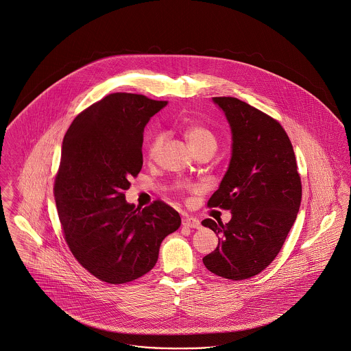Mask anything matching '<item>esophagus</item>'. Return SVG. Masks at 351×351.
I'll return each mask as SVG.
<instances>
[{
	"label": "esophagus",
	"instance_id": "1",
	"mask_svg": "<svg viewBox=\"0 0 351 351\" xmlns=\"http://www.w3.org/2000/svg\"><path fill=\"white\" fill-rule=\"evenodd\" d=\"M182 223L185 228H192V229H199L201 226L200 221L193 217H188V216H184L182 218Z\"/></svg>",
	"mask_w": 351,
	"mask_h": 351
}]
</instances>
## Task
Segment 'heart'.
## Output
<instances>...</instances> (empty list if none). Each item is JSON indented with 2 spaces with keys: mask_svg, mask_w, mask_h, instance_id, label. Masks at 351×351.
I'll return each instance as SVG.
<instances>
[{
  "mask_svg": "<svg viewBox=\"0 0 351 351\" xmlns=\"http://www.w3.org/2000/svg\"><path fill=\"white\" fill-rule=\"evenodd\" d=\"M185 136L189 142V145L192 146V149L196 151L202 150V149H213L216 150L217 147V141L215 134L212 133L210 129H208L205 125H202L200 122L196 121H191L185 125ZM166 141V133L165 132H154L151 134L149 143H147V155L149 158H155L158 155V152L160 150V147L163 146Z\"/></svg>",
  "mask_w": 351,
  "mask_h": 351,
  "instance_id": "b5f03b06",
  "label": "heart"
}]
</instances>
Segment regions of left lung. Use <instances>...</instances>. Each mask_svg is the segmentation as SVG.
I'll use <instances>...</instances> for the list:
<instances>
[{
	"label": "left lung",
	"mask_w": 351,
	"mask_h": 351,
	"mask_svg": "<svg viewBox=\"0 0 351 351\" xmlns=\"http://www.w3.org/2000/svg\"><path fill=\"white\" fill-rule=\"evenodd\" d=\"M225 112L233 151L209 208L232 212L228 223L204 219L218 235L216 250L202 258L221 278L250 279L276 258L301 202V179L292 143L283 126L259 109L235 97H215Z\"/></svg>",
	"instance_id": "1"
}]
</instances>
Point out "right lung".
<instances>
[{
    "label": "right lung",
    "instance_id": "right-lung-1",
    "mask_svg": "<svg viewBox=\"0 0 351 351\" xmlns=\"http://www.w3.org/2000/svg\"><path fill=\"white\" fill-rule=\"evenodd\" d=\"M167 101L112 93L84 109L63 139L53 196L68 247L88 272L123 284L155 266L162 241L182 218L165 201L125 200L142 169L143 132Z\"/></svg>",
    "mask_w": 351,
    "mask_h": 351
}]
</instances>
